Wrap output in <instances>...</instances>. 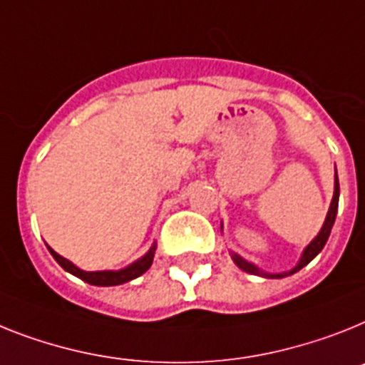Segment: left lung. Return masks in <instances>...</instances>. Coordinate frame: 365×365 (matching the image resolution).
Masks as SVG:
<instances>
[{"label": "left lung", "mask_w": 365, "mask_h": 365, "mask_svg": "<svg viewBox=\"0 0 365 365\" xmlns=\"http://www.w3.org/2000/svg\"><path fill=\"white\" fill-rule=\"evenodd\" d=\"M338 200H339V182H338V173H336V176H334V197H332V202H330L327 219H324V222H323V228H321L319 234L315 235L314 240H312V243L306 247L304 252H302V256H301V259H299V263H297L292 271L277 272V274H272V272H263L262 269L256 267L254 263L247 262V259H243L240 254H235V252H232V259H234V263L241 269V271L250 272V274H258V277H263V278H284V277H289V274H293V272L301 271L302 267H306V265H308V263H310L312 259H314L315 256L321 252V250H323L324 243H327V240H329L330 230H332L334 220H336V213H338Z\"/></svg>", "instance_id": "1"}]
</instances>
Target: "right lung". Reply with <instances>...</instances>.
Instances as JSON below:
<instances>
[{"label":"right lung","instance_id":"right-lung-1","mask_svg":"<svg viewBox=\"0 0 365 365\" xmlns=\"http://www.w3.org/2000/svg\"><path fill=\"white\" fill-rule=\"evenodd\" d=\"M48 250H50V254L55 258V262L59 263L64 271L72 272L73 277L81 278V280L87 282V284H93V286H120L124 282L133 280V278L140 277L143 272L148 271L152 262H154L155 245H152V249H150L143 258H139L137 262L128 265V267L120 269V271H83V269L76 267V265H73L72 262H68L66 258L59 256V254L55 252L53 249H50V247H48Z\"/></svg>","mask_w":365,"mask_h":365}]
</instances>
